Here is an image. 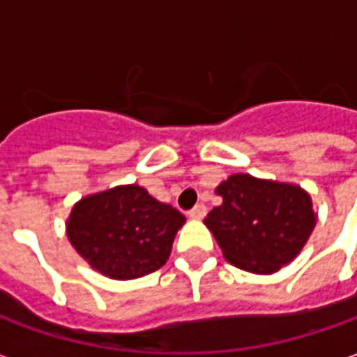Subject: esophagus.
Instances as JSON below:
<instances>
[{
    "instance_id": "esophagus-1",
    "label": "esophagus",
    "mask_w": 357,
    "mask_h": 357,
    "mask_svg": "<svg viewBox=\"0 0 357 357\" xmlns=\"http://www.w3.org/2000/svg\"><path fill=\"white\" fill-rule=\"evenodd\" d=\"M189 216L191 218H197V220H201V218L206 216V206L204 204H197V206H193V208L189 210Z\"/></svg>"
}]
</instances>
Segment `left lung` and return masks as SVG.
<instances>
[{"label": "left lung", "instance_id": "8db88e82", "mask_svg": "<svg viewBox=\"0 0 357 357\" xmlns=\"http://www.w3.org/2000/svg\"><path fill=\"white\" fill-rule=\"evenodd\" d=\"M224 199L204 224L225 260L252 273H273L306 245L315 225L312 199L296 185L235 174L220 183Z\"/></svg>", "mask_w": 357, "mask_h": 357}]
</instances>
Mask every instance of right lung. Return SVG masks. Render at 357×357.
Masks as SVG:
<instances>
[{"label":"right lung","mask_w":357,"mask_h":357,"mask_svg":"<svg viewBox=\"0 0 357 357\" xmlns=\"http://www.w3.org/2000/svg\"><path fill=\"white\" fill-rule=\"evenodd\" d=\"M185 216L139 185L82 199L66 233L78 255L110 279H135L162 268Z\"/></svg>","instance_id":"add662e5"}]
</instances>
